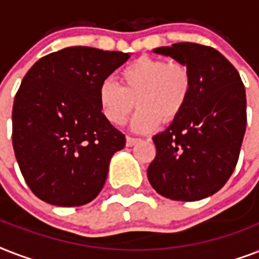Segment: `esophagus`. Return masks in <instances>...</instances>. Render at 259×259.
Masks as SVG:
<instances>
[{
  "instance_id": "esophagus-1",
  "label": "esophagus",
  "mask_w": 259,
  "mask_h": 259,
  "mask_svg": "<svg viewBox=\"0 0 259 259\" xmlns=\"http://www.w3.org/2000/svg\"><path fill=\"white\" fill-rule=\"evenodd\" d=\"M138 141H140V138H134L127 136V137H126V146H134Z\"/></svg>"
}]
</instances>
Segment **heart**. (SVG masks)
Returning <instances> with one entry per match:
<instances>
[{
	"instance_id": "1",
	"label": "heart",
	"mask_w": 259,
	"mask_h": 259,
	"mask_svg": "<svg viewBox=\"0 0 259 259\" xmlns=\"http://www.w3.org/2000/svg\"><path fill=\"white\" fill-rule=\"evenodd\" d=\"M119 83L106 79L98 90L105 118L115 126L125 125L134 109L133 129L145 133L176 119L192 93V75L184 63L160 58L136 59L119 71Z\"/></svg>"
}]
</instances>
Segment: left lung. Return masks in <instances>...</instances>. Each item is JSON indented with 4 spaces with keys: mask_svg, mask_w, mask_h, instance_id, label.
Instances as JSON below:
<instances>
[{
    "mask_svg": "<svg viewBox=\"0 0 259 259\" xmlns=\"http://www.w3.org/2000/svg\"><path fill=\"white\" fill-rule=\"evenodd\" d=\"M154 54L184 63L192 75L188 103L166 130L156 134L148 168L161 196L195 201L218 192L237 166L246 132V93L235 67L211 47L177 42Z\"/></svg>",
    "mask_w": 259,
    "mask_h": 259,
    "instance_id": "1",
    "label": "left lung"
}]
</instances>
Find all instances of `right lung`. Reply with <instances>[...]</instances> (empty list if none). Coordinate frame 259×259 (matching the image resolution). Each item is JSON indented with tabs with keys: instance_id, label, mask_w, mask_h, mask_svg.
<instances>
[{
	"instance_id": "1",
	"label": "right lung",
	"mask_w": 259,
	"mask_h": 259,
	"mask_svg": "<svg viewBox=\"0 0 259 259\" xmlns=\"http://www.w3.org/2000/svg\"><path fill=\"white\" fill-rule=\"evenodd\" d=\"M130 58L68 47L41 58L21 82L12 111L14 156L30 191L59 207L94 200L125 136L102 113L98 90Z\"/></svg>"
}]
</instances>
